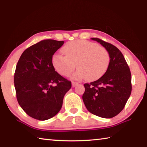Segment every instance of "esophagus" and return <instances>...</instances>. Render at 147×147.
<instances>
[{"label":"esophagus","instance_id":"obj_1","mask_svg":"<svg viewBox=\"0 0 147 147\" xmlns=\"http://www.w3.org/2000/svg\"><path fill=\"white\" fill-rule=\"evenodd\" d=\"M78 84V82H72V86H73V87H75V86H76Z\"/></svg>","mask_w":147,"mask_h":147}]
</instances>
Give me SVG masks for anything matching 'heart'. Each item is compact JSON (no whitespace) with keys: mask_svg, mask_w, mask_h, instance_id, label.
Listing matches in <instances>:
<instances>
[{"mask_svg":"<svg viewBox=\"0 0 147 147\" xmlns=\"http://www.w3.org/2000/svg\"><path fill=\"white\" fill-rule=\"evenodd\" d=\"M64 55L57 53L53 56L52 64L57 73L68 76L76 68L78 71L75 78L94 81L106 73L110 63L109 51L93 42L78 40L67 43L62 48Z\"/></svg>","mask_w":147,"mask_h":147,"instance_id":"1","label":"heart"}]
</instances>
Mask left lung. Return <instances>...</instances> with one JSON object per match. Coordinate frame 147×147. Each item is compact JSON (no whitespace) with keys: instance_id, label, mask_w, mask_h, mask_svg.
<instances>
[{"instance_id":"8db88e82","label":"left lung","mask_w":147,"mask_h":147,"mask_svg":"<svg viewBox=\"0 0 147 147\" xmlns=\"http://www.w3.org/2000/svg\"><path fill=\"white\" fill-rule=\"evenodd\" d=\"M107 48L111 60L106 73L90 84H84L82 99L93 115L111 118L123 110L131 92V76L124 55L113 44L92 38Z\"/></svg>"}]
</instances>
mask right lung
Here are the masks:
<instances>
[{
  "instance_id": "add662e5",
  "label": "right lung",
  "mask_w": 147,
  "mask_h": 147,
  "mask_svg": "<svg viewBox=\"0 0 147 147\" xmlns=\"http://www.w3.org/2000/svg\"><path fill=\"white\" fill-rule=\"evenodd\" d=\"M64 41L43 40L27 48L21 55L14 74L18 103L28 115L46 120L61 110L71 81L55 71L52 57Z\"/></svg>"
}]
</instances>
